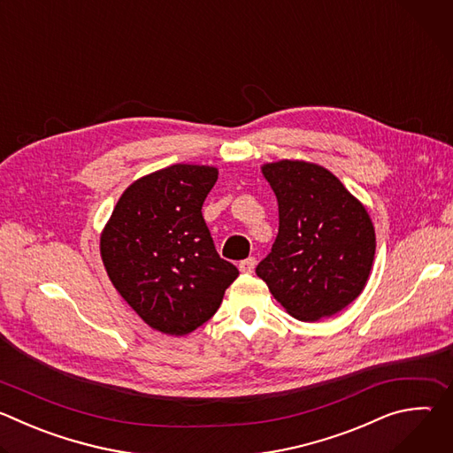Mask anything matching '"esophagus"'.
Here are the masks:
<instances>
[{"label": "esophagus", "mask_w": 453, "mask_h": 453, "mask_svg": "<svg viewBox=\"0 0 453 453\" xmlns=\"http://www.w3.org/2000/svg\"><path fill=\"white\" fill-rule=\"evenodd\" d=\"M254 265H256V257L250 256V257H247V260H242V262L238 264V269H240V273H243V274H250V273L254 271Z\"/></svg>", "instance_id": "esophagus-1"}]
</instances>
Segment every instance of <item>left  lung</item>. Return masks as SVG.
I'll return each instance as SVG.
<instances>
[{
	"label": "left lung",
	"instance_id": "left-lung-1",
	"mask_svg": "<svg viewBox=\"0 0 453 453\" xmlns=\"http://www.w3.org/2000/svg\"><path fill=\"white\" fill-rule=\"evenodd\" d=\"M262 170L276 193L280 229L256 274L292 317H332L365 287L376 247L372 222L326 168L285 159Z\"/></svg>",
	"mask_w": 453,
	"mask_h": 453
}]
</instances>
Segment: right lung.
I'll list each match as a JSON object with an SVG mask.
<instances>
[{"label": "right lung", "mask_w": 453, "mask_h": 453, "mask_svg": "<svg viewBox=\"0 0 453 453\" xmlns=\"http://www.w3.org/2000/svg\"><path fill=\"white\" fill-rule=\"evenodd\" d=\"M217 168L172 165L128 186L100 238L114 288L157 332L186 335L219 310L238 269L219 256L203 204Z\"/></svg>", "instance_id": "add662e5"}]
</instances>
